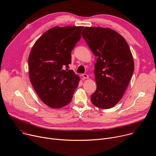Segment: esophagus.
Returning <instances> with one entry per match:
<instances>
[{"label":"esophagus","mask_w":156,"mask_h":156,"mask_svg":"<svg viewBox=\"0 0 156 156\" xmlns=\"http://www.w3.org/2000/svg\"><path fill=\"white\" fill-rule=\"evenodd\" d=\"M82 76H83V78H84V79H88V78H89V76H88L87 74H83Z\"/></svg>","instance_id":"obj_1"}]
</instances>
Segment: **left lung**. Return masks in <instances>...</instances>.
Wrapping results in <instances>:
<instances>
[{
	"label": "left lung",
	"mask_w": 156,
	"mask_h": 156,
	"mask_svg": "<svg viewBox=\"0 0 156 156\" xmlns=\"http://www.w3.org/2000/svg\"><path fill=\"white\" fill-rule=\"evenodd\" d=\"M81 36L97 57V89L91 102L101 108H112L122 98L134 72L129 47L123 36L108 28L85 27Z\"/></svg>",
	"instance_id": "8db88e82"
}]
</instances>
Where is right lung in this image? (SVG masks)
Segmentation results:
<instances>
[{
  "instance_id": "obj_1",
  "label": "right lung",
  "mask_w": 156,
  "mask_h": 156,
  "mask_svg": "<svg viewBox=\"0 0 156 156\" xmlns=\"http://www.w3.org/2000/svg\"><path fill=\"white\" fill-rule=\"evenodd\" d=\"M84 27H55L34 43L28 58L29 76L35 91L49 107L59 108L72 99L80 77L66 71L72 62L71 52L81 38Z\"/></svg>"
}]
</instances>
